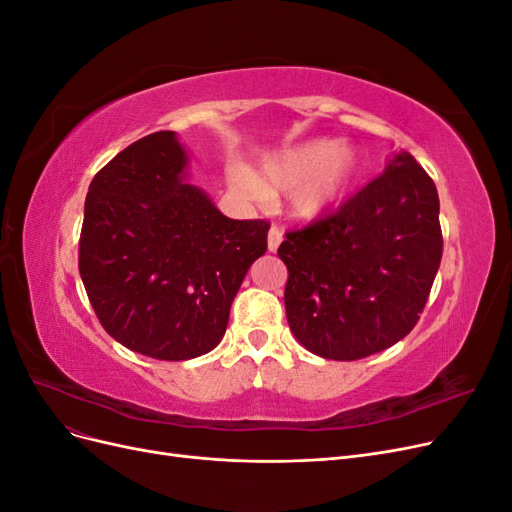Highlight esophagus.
Returning <instances> with one entry per match:
<instances>
[{"mask_svg": "<svg viewBox=\"0 0 512 512\" xmlns=\"http://www.w3.org/2000/svg\"><path fill=\"white\" fill-rule=\"evenodd\" d=\"M282 241H284V230H282L280 226H271V230H269V241H267L269 252H275L277 247H280Z\"/></svg>", "mask_w": 512, "mask_h": 512, "instance_id": "esophagus-1", "label": "esophagus"}]
</instances>
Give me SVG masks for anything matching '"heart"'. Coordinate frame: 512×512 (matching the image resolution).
<instances>
[{"instance_id": "1", "label": "heart", "mask_w": 512, "mask_h": 512, "mask_svg": "<svg viewBox=\"0 0 512 512\" xmlns=\"http://www.w3.org/2000/svg\"><path fill=\"white\" fill-rule=\"evenodd\" d=\"M352 173L354 158L348 149H339L333 141H314L267 160L260 179L237 173L235 183L252 198H265L267 192H297L292 200L294 213L312 220L346 194Z\"/></svg>"}]
</instances>
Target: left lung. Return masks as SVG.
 I'll list each match as a JSON object with an SVG mask.
<instances>
[{
    "label": "left lung",
    "instance_id": "1",
    "mask_svg": "<svg viewBox=\"0 0 512 512\" xmlns=\"http://www.w3.org/2000/svg\"><path fill=\"white\" fill-rule=\"evenodd\" d=\"M286 318L322 359L359 361L404 339L421 318L442 260L440 200L410 153L335 211L288 230Z\"/></svg>",
    "mask_w": 512,
    "mask_h": 512
}]
</instances>
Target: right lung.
<instances>
[{"instance_id":"right-lung-1","label":"right lung","mask_w":512,"mask_h":512,"mask_svg":"<svg viewBox=\"0 0 512 512\" xmlns=\"http://www.w3.org/2000/svg\"><path fill=\"white\" fill-rule=\"evenodd\" d=\"M175 132H153L89 185L79 271L91 307L121 346L158 361L207 354L232 299L267 252V220H230L183 183Z\"/></svg>"}]
</instances>
